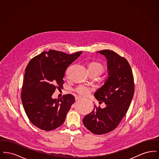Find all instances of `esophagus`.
I'll return each instance as SVG.
<instances>
[{
  "instance_id": "1",
  "label": "esophagus",
  "mask_w": 159,
  "mask_h": 159,
  "mask_svg": "<svg viewBox=\"0 0 159 159\" xmlns=\"http://www.w3.org/2000/svg\"><path fill=\"white\" fill-rule=\"evenodd\" d=\"M82 99V98L80 97H76L75 98V100L77 101V100H79V99Z\"/></svg>"
}]
</instances>
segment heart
Segmentation results:
<instances>
[{
	"mask_svg": "<svg viewBox=\"0 0 159 159\" xmlns=\"http://www.w3.org/2000/svg\"><path fill=\"white\" fill-rule=\"evenodd\" d=\"M88 68L89 71L98 73L100 75L104 71V66L98 62H91L89 63L88 65ZM76 91L79 95L85 97L89 94L91 88L86 85H81L77 88Z\"/></svg>",
	"mask_w": 159,
	"mask_h": 159,
	"instance_id": "obj_1",
	"label": "heart"
}]
</instances>
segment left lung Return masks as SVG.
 I'll use <instances>...</instances> for the list:
<instances>
[{
    "mask_svg": "<svg viewBox=\"0 0 159 159\" xmlns=\"http://www.w3.org/2000/svg\"><path fill=\"white\" fill-rule=\"evenodd\" d=\"M106 57L108 77L94 93L106 107L97 108L83 118L84 126L91 132L102 135L116 128L126 115L134 93L132 69L128 61L110 50L97 52Z\"/></svg>",
    "mask_w": 159,
    "mask_h": 159,
    "instance_id": "8db88e82",
    "label": "left lung"
}]
</instances>
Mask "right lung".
Masks as SVG:
<instances>
[{
  "label": "right lung",
  "mask_w": 159,
  "mask_h": 159,
  "mask_svg": "<svg viewBox=\"0 0 159 159\" xmlns=\"http://www.w3.org/2000/svg\"><path fill=\"white\" fill-rule=\"evenodd\" d=\"M82 53L67 54L60 51H44L31 60L24 76L21 101L28 118L38 128L49 131L64 122L75 99L71 94L61 99L52 95L61 88L67 68Z\"/></svg>",
  "instance_id": "right-lung-1"
}]
</instances>
